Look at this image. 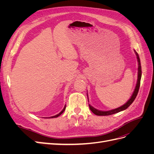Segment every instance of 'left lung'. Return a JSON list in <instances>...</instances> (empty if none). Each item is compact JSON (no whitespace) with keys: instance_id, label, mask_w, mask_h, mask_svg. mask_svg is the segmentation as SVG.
I'll list each match as a JSON object with an SVG mask.
<instances>
[{"instance_id":"obj_1","label":"left lung","mask_w":154,"mask_h":154,"mask_svg":"<svg viewBox=\"0 0 154 154\" xmlns=\"http://www.w3.org/2000/svg\"><path fill=\"white\" fill-rule=\"evenodd\" d=\"M134 52H135V54H136V55L137 62H138V74H137V84H136V88H135V90L133 92L131 97H130L127 103H126L125 105H122V106L118 107V108H117V109L108 110V111H101V110H97V109H94L93 106H92L91 105H89V108H90L91 110L94 114H96L97 116H109V115H112V114H114L116 113H118V112H121V111L127 109L128 107L133 103L134 100L136 99V97L137 95L139 89V87H140V82H141L142 72H141V62H140V59H139V57L137 53L135 50H134Z\"/></svg>"}]
</instances>
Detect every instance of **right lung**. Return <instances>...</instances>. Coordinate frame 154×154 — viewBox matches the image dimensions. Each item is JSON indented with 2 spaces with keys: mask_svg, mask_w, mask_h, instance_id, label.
Returning a JSON list of instances; mask_svg holds the SVG:
<instances>
[{
  "mask_svg": "<svg viewBox=\"0 0 154 154\" xmlns=\"http://www.w3.org/2000/svg\"><path fill=\"white\" fill-rule=\"evenodd\" d=\"M66 105H65V106H64V108L63 109V110H62L61 112H60L58 114H57V115H55V116H52V117H50V118H57V117H58L59 116H60V115H61V114L63 112L64 110H66Z\"/></svg>",
  "mask_w": 154,
  "mask_h": 154,
  "instance_id": "add662e5",
  "label": "right lung"
}]
</instances>
